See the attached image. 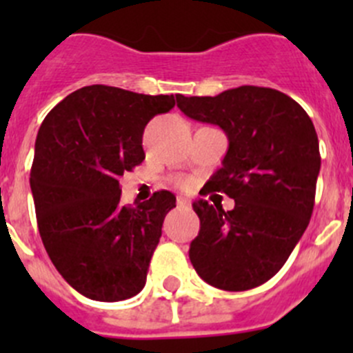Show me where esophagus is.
<instances>
[{"label":"esophagus","mask_w":353,"mask_h":353,"mask_svg":"<svg viewBox=\"0 0 353 353\" xmlns=\"http://www.w3.org/2000/svg\"><path fill=\"white\" fill-rule=\"evenodd\" d=\"M176 203H177V206H181V208H184V206L190 205V199H188L186 196H177Z\"/></svg>","instance_id":"obj_1"}]
</instances>
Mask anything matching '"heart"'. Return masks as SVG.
<instances>
[{
  "label": "heart",
  "mask_w": 353,
  "mask_h": 353,
  "mask_svg": "<svg viewBox=\"0 0 353 353\" xmlns=\"http://www.w3.org/2000/svg\"><path fill=\"white\" fill-rule=\"evenodd\" d=\"M176 183L179 184L181 188H186V186H190V181H188V179H177Z\"/></svg>",
  "instance_id": "heart-1"
}]
</instances>
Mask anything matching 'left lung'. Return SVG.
<instances>
[{
    "label": "left lung",
    "mask_w": 353,
    "mask_h": 353,
    "mask_svg": "<svg viewBox=\"0 0 353 353\" xmlns=\"http://www.w3.org/2000/svg\"><path fill=\"white\" fill-rule=\"evenodd\" d=\"M188 117L216 124L229 138L222 167L206 183L236 201L199 199V234L190 259L206 283L241 292L268 282L294 251L314 208L321 155L304 109L275 88H230L215 97L176 95Z\"/></svg>",
    "instance_id": "obj_1"
}]
</instances>
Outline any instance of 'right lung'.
<instances>
[{
	"label": "right lung",
	"instance_id": "add662e5",
	"mask_svg": "<svg viewBox=\"0 0 353 353\" xmlns=\"http://www.w3.org/2000/svg\"><path fill=\"white\" fill-rule=\"evenodd\" d=\"M174 105V95L90 85L41 124L30 170L39 234L63 279L92 301H124L147 282L176 196L157 191L137 206L123 205L119 177L145 160L148 121Z\"/></svg>",
	"mask_w": 353,
	"mask_h": 353
}]
</instances>
